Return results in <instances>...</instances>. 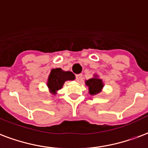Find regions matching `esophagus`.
I'll list each match as a JSON object with an SVG mask.
<instances>
[{
    "mask_svg": "<svg viewBox=\"0 0 148 148\" xmlns=\"http://www.w3.org/2000/svg\"><path fill=\"white\" fill-rule=\"evenodd\" d=\"M76 80H77V82H82V74H77L76 75Z\"/></svg>",
    "mask_w": 148,
    "mask_h": 148,
    "instance_id": "esophagus-1",
    "label": "esophagus"
}]
</instances>
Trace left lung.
<instances>
[{
	"mask_svg": "<svg viewBox=\"0 0 148 148\" xmlns=\"http://www.w3.org/2000/svg\"><path fill=\"white\" fill-rule=\"evenodd\" d=\"M85 85L88 88V93L91 96H96L100 93L104 87V84L101 78L97 74H94L93 77L88 80H85Z\"/></svg>",
	"mask_w": 148,
	"mask_h": 148,
	"instance_id": "1",
	"label": "left lung"
}]
</instances>
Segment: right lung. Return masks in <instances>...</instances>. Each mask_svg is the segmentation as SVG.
Masks as SVG:
<instances>
[{"mask_svg":"<svg viewBox=\"0 0 148 148\" xmlns=\"http://www.w3.org/2000/svg\"><path fill=\"white\" fill-rule=\"evenodd\" d=\"M74 79L75 75L71 71H65L61 68L52 69L48 77L47 87L50 93L56 95L58 91L63 88L66 81H73Z\"/></svg>","mask_w":148,"mask_h":148,"instance_id":"obj_1","label":"right lung"}]
</instances>
